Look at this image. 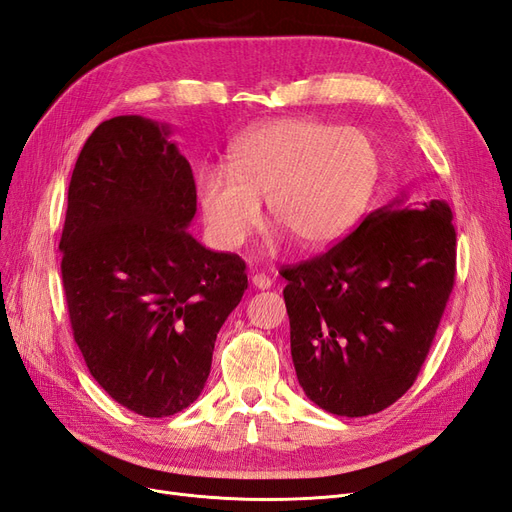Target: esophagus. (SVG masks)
<instances>
[{"label":"esophagus","mask_w":512,"mask_h":512,"mask_svg":"<svg viewBox=\"0 0 512 512\" xmlns=\"http://www.w3.org/2000/svg\"><path fill=\"white\" fill-rule=\"evenodd\" d=\"M252 286L258 288V290H267V288L273 286V280H271L269 275H265V273H256V275L252 277Z\"/></svg>","instance_id":"34e87169"}]
</instances>
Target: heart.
<instances>
[{
	"instance_id": "1",
	"label": "heart",
	"mask_w": 512,
	"mask_h": 512,
	"mask_svg": "<svg viewBox=\"0 0 512 512\" xmlns=\"http://www.w3.org/2000/svg\"><path fill=\"white\" fill-rule=\"evenodd\" d=\"M382 179L374 136L318 119H280L247 130L228 151V170L205 166L196 200L211 239L239 247L271 218L303 247L333 245L361 222Z\"/></svg>"
}]
</instances>
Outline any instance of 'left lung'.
I'll list each match as a JSON object with an SVG mask.
<instances>
[{
    "instance_id": "1",
    "label": "left lung",
    "mask_w": 512,
    "mask_h": 512,
    "mask_svg": "<svg viewBox=\"0 0 512 512\" xmlns=\"http://www.w3.org/2000/svg\"><path fill=\"white\" fill-rule=\"evenodd\" d=\"M457 235L444 200L376 209L282 277L299 384L337 416L376 414L421 371L455 284Z\"/></svg>"
}]
</instances>
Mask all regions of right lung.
<instances>
[{"instance_id": "obj_1", "label": "right lung", "mask_w": 512, "mask_h": 512, "mask_svg": "<svg viewBox=\"0 0 512 512\" xmlns=\"http://www.w3.org/2000/svg\"><path fill=\"white\" fill-rule=\"evenodd\" d=\"M168 136L166 123L141 115L102 121L72 170L59 241L89 374L149 418L194 404L215 337L247 288L237 254L211 252L188 232L196 183Z\"/></svg>"}]
</instances>
